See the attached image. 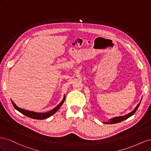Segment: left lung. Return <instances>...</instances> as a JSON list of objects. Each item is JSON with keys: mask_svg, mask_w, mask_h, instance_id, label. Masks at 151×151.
Here are the masks:
<instances>
[{"mask_svg": "<svg viewBox=\"0 0 151 151\" xmlns=\"http://www.w3.org/2000/svg\"><path fill=\"white\" fill-rule=\"evenodd\" d=\"M140 102L137 104V106H136V108L134 109L133 111H132V112L129 113V114H127V115H125V116H117V117H115L113 118H111V119L109 120V122H104L106 124H115V123H118L119 122H121L123 120H125L126 119H127V118H129V117H130L131 116H132L133 115H134V113L136 112V111L137 110V109L139 106L140 105Z\"/></svg>", "mask_w": 151, "mask_h": 151, "instance_id": "1", "label": "left lung"}]
</instances>
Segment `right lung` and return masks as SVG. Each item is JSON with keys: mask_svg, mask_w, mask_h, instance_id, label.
Here are the masks:
<instances>
[{"mask_svg": "<svg viewBox=\"0 0 151 151\" xmlns=\"http://www.w3.org/2000/svg\"><path fill=\"white\" fill-rule=\"evenodd\" d=\"M65 96H64V97H63V99L62 101L60 102V103H59L57 106L53 108L52 110L48 112H46V113H36L34 111H28V110H26V109H23L22 108H20L18 106H17L16 104L14 103L12 101V103L13 104L14 107L18 111H19L20 113H21L22 114H23L24 115L29 117L31 118H33V119H36V120H44V119H46V118L51 116L52 115H53V114L55 113L58 109L60 108V106L62 105V104L63 103V102L65 101Z\"/></svg>", "mask_w": 151, "mask_h": 151, "instance_id": "add662e5", "label": "right lung"}]
</instances>
